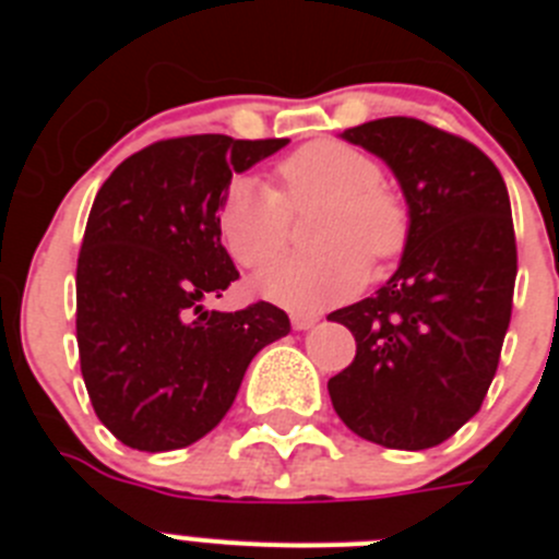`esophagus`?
Instances as JSON below:
<instances>
[{"label": "esophagus", "mask_w": 559, "mask_h": 559, "mask_svg": "<svg viewBox=\"0 0 559 559\" xmlns=\"http://www.w3.org/2000/svg\"><path fill=\"white\" fill-rule=\"evenodd\" d=\"M316 322H319V313H308V310H296V313H290L294 330H310Z\"/></svg>", "instance_id": "1"}]
</instances>
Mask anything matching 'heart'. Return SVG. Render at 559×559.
Returning a JSON list of instances; mask_svg holds the SVG:
<instances>
[{"mask_svg":"<svg viewBox=\"0 0 559 559\" xmlns=\"http://www.w3.org/2000/svg\"><path fill=\"white\" fill-rule=\"evenodd\" d=\"M280 192L257 179H235L218 210L226 249L240 265L260 269L283 251L290 212L322 206L310 254L276 260L257 276V290L276 305L319 310L367 283V257L386 263L408 237V212L389 192L378 162L347 142L319 140L290 153L276 170Z\"/></svg>","mask_w":559,"mask_h":559,"instance_id":"1","label":"heart"}]
</instances>
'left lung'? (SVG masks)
<instances>
[{
	"mask_svg": "<svg viewBox=\"0 0 559 559\" xmlns=\"http://www.w3.org/2000/svg\"><path fill=\"white\" fill-rule=\"evenodd\" d=\"M341 140L394 173L408 237L386 283L328 316L358 344L328 392L360 439L426 451L481 408L496 378L518 274L510 192L476 145L423 120L383 117Z\"/></svg>",
	"mask_w": 559,
	"mask_h": 559,
	"instance_id": "1",
	"label": "left lung"
}]
</instances>
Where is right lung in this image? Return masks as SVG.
<instances>
[{"label":"right lung","instance_id":"add662e5","mask_svg":"<svg viewBox=\"0 0 559 559\" xmlns=\"http://www.w3.org/2000/svg\"><path fill=\"white\" fill-rule=\"evenodd\" d=\"M288 140L199 133L133 153L97 190L78 257V349L103 426L133 451L187 448L218 426L265 344L290 333L269 302L210 310L237 269L218 210L235 173Z\"/></svg>","mask_w":559,"mask_h":559}]
</instances>
